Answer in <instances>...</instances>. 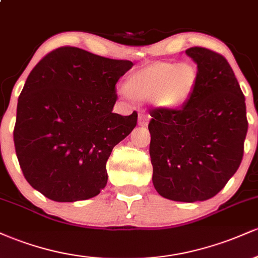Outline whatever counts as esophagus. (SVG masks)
<instances>
[{"label":"esophagus","instance_id":"esophagus-1","mask_svg":"<svg viewBox=\"0 0 258 258\" xmlns=\"http://www.w3.org/2000/svg\"><path fill=\"white\" fill-rule=\"evenodd\" d=\"M148 119H149V116H148L147 114H141L138 116V125L139 126H147L148 125Z\"/></svg>","mask_w":258,"mask_h":258}]
</instances>
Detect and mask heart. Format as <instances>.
Instances as JSON below:
<instances>
[{"label":"heart","instance_id":"heart-1","mask_svg":"<svg viewBox=\"0 0 258 258\" xmlns=\"http://www.w3.org/2000/svg\"><path fill=\"white\" fill-rule=\"evenodd\" d=\"M198 80L194 65L158 61L131 74L123 88L131 98L150 100L160 110L171 111L186 104L195 92Z\"/></svg>","mask_w":258,"mask_h":258}]
</instances>
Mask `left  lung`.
Here are the masks:
<instances>
[{
    "label": "left lung",
    "instance_id": "1",
    "mask_svg": "<svg viewBox=\"0 0 258 258\" xmlns=\"http://www.w3.org/2000/svg\"><path fill=\"white\" fill-rule=\"evenodd\" d=\"M185 54L197 63L198 86L182 108L150 112L149 154L156 191L195 203L214 198L236 172L248 123L245 97L227 59L204 47Z\"/></svg>",
    "mask_w": 258,
    "mask_h": 258
}]
</instances>
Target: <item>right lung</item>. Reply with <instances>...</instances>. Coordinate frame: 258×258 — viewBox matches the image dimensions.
I'll return each mask as SVG.
<instances>
[{
  "label": "right lung",
  "mask_w": 258,
  "mask_h": 258,
  "mask_svg": "<svg viewBox=\"0 0 258 258\" xmlns=\"http://www.w3.org/2000/svg\"><path fill=\"white\" fill-rule=\"evenodd\" d=\"M133 67L78 47H59L29 74L18 99L14 146L32 188L58 203L87 200L108 182L112 148L137 125V112H112L115 85Z\"/></svg>",
  "instance_id": "add662e5"
}]
</instances>
